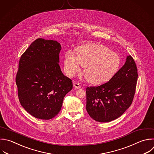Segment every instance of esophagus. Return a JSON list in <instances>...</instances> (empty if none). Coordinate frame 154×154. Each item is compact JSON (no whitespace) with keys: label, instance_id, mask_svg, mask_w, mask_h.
<instances>
[{"label":"esophagus","instance_id":"esophagus-1","mask_svg":"<svg viewBox=\"0 0 154 154\" xmlns=\"http://www.w3.org/2000/svg\"><path fill=\"white\" fill-rule=\"evenodd\" d=\"M73 86L75 87V88H78V89L81 88V85L79 82H75L74 84H73Z\"/></svg>","mask_w":154,"mask_h":154}]
</instances>
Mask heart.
Returning a JSON list of instances; mask_svg holds the SVG:
<instances>
[{"label": "heart", "mask_w": 154, "mask_h": 154, "mask_svg": "<svg viewBox=\"0 0 154 154\" xmlns=\"http://www.w3.org/2000/svg\"><path fill=\"white\" fill-rule=\"evenodd\" d=\"M87 80L93 84H100L110 79L118 70L120 59L109 48L103 45L91 44L78 48L76 53L69 51L64 56L66 73L73 76L81 66Z\"/></svg>", "instance_id": "1"}]
</instances>
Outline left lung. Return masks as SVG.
<instances>
[{
    "label": "left lung",
    "mask_w": 154,
    "mask_h": 154,
    "mask_svg": "<svg viewBox=\"0 0 154 154\" xmlns=\"http://www.w3.org/2000/svg\"><path fill=\"white\" fill-rule=\"evenodd\" d=\"M138 78L137 68L129 55L125 64L107 82L86 88V109L96 121L107 122L122 116L132 104Z\"/></svg>",
    "instance_id": "1"
}]
</instances>
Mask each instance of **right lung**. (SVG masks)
I'll use <instances>...</instances> for the list:
<instances>
[{"label":"right lung","mask_w":154,"mask_h":154,"mask_svg":"<svg viewBox=\"0 0 154 154\" xmlns=\"http://www.w3.org/2000/svg\"><path fill=\"white\" fill-rule=\"evenodd\" d=\"M60 44L37 38L22 55L16 82L21 105L35 118L49 120L60 111L63 99L73 88L60 65Z\"/></svg>","instance_id":"obj_1"}]
</instances>
